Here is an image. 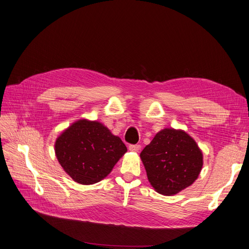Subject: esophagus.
Masks as SVG:
<instances>
[{
    "label": "esophagus",
    "instance_id": "1",
    "mask_svg": "<svg viewBox=\"0 0 249 249\" xmlns=\"http://www.w3.org/2000/svg\"><path fill=\"white\" fill-rule=\"evenodd\" d=\"M128 150L130 152H139L141 150V144H129Z\"/></svg>",
    "mask_w": 249,
    "mask_h": 249
}]
</instances>
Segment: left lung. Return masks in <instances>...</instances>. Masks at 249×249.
Returning <instances> with one entry per match:
<instances>
[{
	"mask_svg": "<svg viewBox=\"0 0 249 249\" xmlns=\"http://www.w3.org/2000/svg\"><path fill=\"white\" fill-rule=\"evenodd\" d=\"M147 176L156 191L175 195L192 185L203 166V155L196 142L183 130L159 131L141 153Z\"/></svg>",
	"mask_w": 249,
	"mask_h": 249,
	"instance_id": "left-lung-1",
	"label": "left lung"
}]
</instances>
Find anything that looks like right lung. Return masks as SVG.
Masks as SVG:
<instances>
[{"label":"right lung","instance_id":"add662e5","mask_svg":"<svg viewBox=\"0 0 249 249\" xmlns=\"http://www.w3.org/2000/svg\"><path fill=\"white\" fill-rule=\"evenodd\" d=\"M125 144L97 122L80 120L56 140L55 154L63 170L75 182L101 181L126 152Z\"/></svg>","mask_w":249,"mask_h":249}]
</instances>
